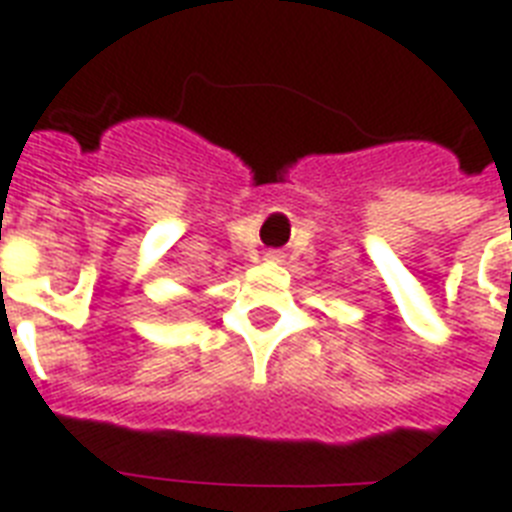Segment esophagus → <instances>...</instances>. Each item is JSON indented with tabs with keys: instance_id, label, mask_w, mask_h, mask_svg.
<instances>
[{
	"instance_id": "1",
	"label": "esophagus",
	"mask_w": 512,
	"mask_h": 512,
	"mask_svg": "<svg viewBox=\"0 0 512 512\" xmlns=\"http://www.w3.org/2000/svg\"><path fill=\"white\" fill-rule=\"evenodd\" d=\"M266 260H279V252H268Z\"/></svg>"
}]
</instances>
